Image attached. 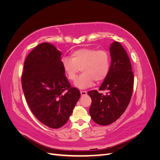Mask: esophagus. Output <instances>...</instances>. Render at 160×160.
Returning a JSON list of instances; mask_svg holds the SVG:
<instances>
[{"label":"esophagus","instance_id":"1","mask_svg":"<svg viewBox=\"0 0 160 160\" xmlns=\"http://www.w3.org/2000/svg\"><path fill=\"white\" fill-rule=\"evenodd\" d=\"M80 93H81V96H83V95H87V93H88V92H87V91H81Z\"/></svg>","mask_w":160,"mask_h":160}]
</instances>
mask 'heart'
<instances>
[{
  "label": "heart",
  "instance_id": "b5f03b06",
  "mask_svg": "<svg viewBox=\"0 0 160 160\" xmlns=\"http://www.w3.org/2000/svg\"><path fill=\"white\" fill-rule=\"evenodd\" d=\"M61 66L66 77L74 81L81 71L83 72L75 82L79 89L88 88L94 81L101 82L107 77L110 70V57L105 50L83 48L72 52L71 59L63 57Z\"/></svg>",
  "mask_w": 160,
  "mask_h": 160
}]
</instances>
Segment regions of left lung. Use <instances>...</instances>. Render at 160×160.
<instances>
[{
  "instance_id": "8db88e82",
  "label": "left lung",
  "mask_w": 160,
  "mask_h": 160,
  "mask_svg": "<svg viewBox=\"0 0 160 160\" xmlns=\"http://www.w3.org/2000/svg\"><path fill=\"white\" fill-rule=\"evenodd\" d=\"M110 70L99 90L107 91L106 95L97 90L88 92L92 102L91 118L101 125L113 123L124 113L130 102L133 89V73L129 58L122 45L113 42L109 48Z\"/></svg>"
}]
</instances>
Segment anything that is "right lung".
<instances>
[{"instance_id": "add662e5", "label": "right lung", "mask_w": 160, "mask_h": 160, "mask_svg": "<svg viewBox=\"0 0 160 160\" xmlns=\"http://www.w3.org/2000/svg\"><path fill=\"white\" fill-rule=\"evenodd\" d=\"M61 55L51 43H41L27 57L21 77L24 95L32 113L53 129L67 123L81 96L67 79Z\"/></svg>"}]
</instances>
